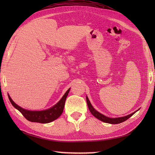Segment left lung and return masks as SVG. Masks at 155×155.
Instances as JSON below:
<instances>
[{"label":"left lung","mask_w":155,"mask_h":155,"mask_svg":"<svg viewBox=\"0 0 155 155\" xmlns=\"http://www.w3.org/2000/svg\"><path fill=\"white\" fill-rule=\"evenodd\" d=\"M86 99H87V105H88V109H89L90 112L91 113V114L93 115L94 117H96L97 118H98V120H100L101 121L104 122V123H109V124H119L123 123V122L127 120L128 118H129L130 117H132L133 115L136 113L137 111H138L139 110H137V111L134 112V113H131L128 115H127V116H124V117H118V118H110V117H108L104 116L103 114L100 113L99 112H98L97 110H96L94 108V107L92 106V104L91 103V102L88 99V97L87 96L86 97Z\"/></svg>","instance_id":"8db88e82"}]
</instances>
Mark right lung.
<instances>
[{
  "mask_svg": "<svg viewBox=\"0 0 155 155\" xmlns=\"http://www.w3.org/2000/svg\"><path fill=\"white\" fill-rule=\"evenodd\" d=\"M70 89L71 88L68 89V91L66 92L65 94L63 95V97L61 98V99L55 105H54L53 107L48 108V109L44 110L36 111L25 109V108H23L16 104L15 102L12 100V98L9 96L8 94V97L10 102L11 103L12 106L21 112L23 116L27 118L28 120L31 122H34V123H48L56 119H57V118L62 114L64 110L66 98H67L68 96V94Z\"/></svg>",
  "mask_w": 155,
  "mask_h": 155,
  "instance_id": "right-lung-1",
  "label": "right lung"
}]
</instances>
